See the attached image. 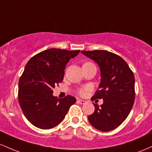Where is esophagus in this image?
<instances>
[{
  "label": "esophagus",
  "mask_w": 152,
  "mask_h": 152,
  "mask_svg": "<svg viewBox=\"0 0 152 152\" xmlns=\"http://www.w3.org/2000/svg\"><path fill=\"white\" fill-rule=\"evenodd\" d=\"M77 102H78V103H79L82 104V105H83V104L86 103V101H85V100H81V99H79V100H77Z\"/></svg>",
  "instance_id": "obj_1"
}]
</instances>
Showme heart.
Segmentation results:
<instances>
[{"instance_id": "heart-1", "label": "heart", "mask_w": 152, "mask_h": 152, "mask_svg": "<svg viewBox=\"0 0 152 152\" xmlns=\"http://www.w3.org/2000/svg\"><path fill=\"white\" fill-rule=\"evenodd\" d=\"M88 88H81V89H80L78 92H79L80 95H85L86 94L87 92H88Z\"/></svg>"}]
</instances>
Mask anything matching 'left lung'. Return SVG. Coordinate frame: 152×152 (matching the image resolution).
I'll use <instances>...</instances> for the list:
<instances>
[{"instance_id":"8db88e82","label":"left lung","mask_w":152,"mask_h":152,"mask_svg":"<svg viewBox=\"0 0 152 152\" xmlns=\"http://www.w3.org/2000/svg\"><path fill=\"white\" fill-rule=\"evenodd\" d=\"M81 53L98 64L100 83L94 98L103 100L99 106L93 103L94 113L88 116L93 127L101 131L116 129L130 113L135 98L133 72L120 56L105 50L82 51Z\"/></svg>"}]
</instances>
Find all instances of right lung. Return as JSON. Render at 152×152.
I'll list each match as a JSON object with an SVG mask.
<instances>
[{
  "instance_id": "add662e5",
  "label": "right lung",
  "mask_w": 152,
  "mask_h": 152,
  "mask_svg": "<svg viewBox=\"0 0 152 152\" xmlns=\"http://www.w3.org/2000/svg\"><path fill=\"white\" fill-rule=\"evenodd\" d=\"M80 50L49 49L29 59L18 82V102L32 125L49 129L62 121L76 98L54 96L53 88L63 80L66 64Z\"/></svg>"
}]
</instances>
